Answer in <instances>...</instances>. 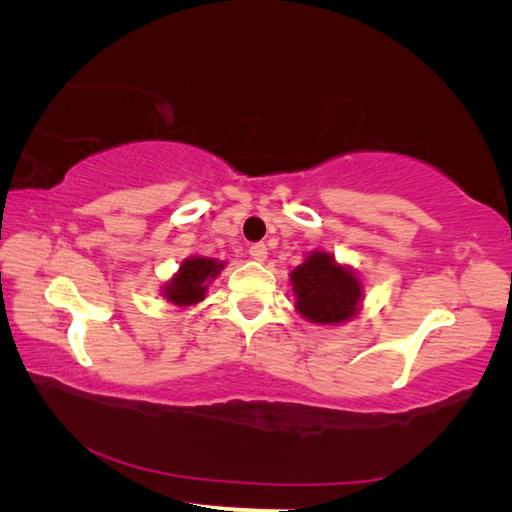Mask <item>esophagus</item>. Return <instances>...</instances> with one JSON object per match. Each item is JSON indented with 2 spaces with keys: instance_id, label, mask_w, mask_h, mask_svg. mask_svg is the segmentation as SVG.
I'll use <instances>...</instances> for the list:
<instances>
[{
  "instance_id": "1",
  "label": "esophagus",
  "mask_w": 512,
  "mask_h": 512,
  "mask_svg": "<svg viewBox=\"0 0 512 512\" xmlns=\"http://www.w3.org/2000/svg\"><path fill=\"white\" fill-rule=\"evenodd\" d=\"M250 257L255 259V262H266V257H268V248H266V244H253L250 246Z\"/></svg>"
}]
</instances>
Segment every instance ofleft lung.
Instances as JSON below:
<instances>
[{"mask_svg": "<svg viewBox=\"0 0 512 512\" xmlns=\"http://www.w3.org/2000/svg\"><path fill=\"white\" fill-rule=\"evenodd\" d=\"M296 311L314 325L348 323L361 311L363 280L327 250H311L289 273Z\"/></svg>", "mask_w": 512, "mask_h": 512, "instance_id": "8db88e82", "label": "left lung"}]
</instances>
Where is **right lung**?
I'll return each instance as SVG.
<instances>
[{"label": "right lung", "instance_id": "right-lung-1", "mask_svg": "<svg viewBox=\"0 0 512 512\" xmlns=\"http://www.w3.org/2000/svg\"><path fill=\"white\" fill-rule=\"evenodd\" d=\"M225 262L214 257L192 255L185 262H180L178 271L171 275V280L162 284V298L180 309L194 307L205 298L207 287L221 275Z\"/></svg>", "mask_w": 512, "mask_h": 512}]
</instances>
